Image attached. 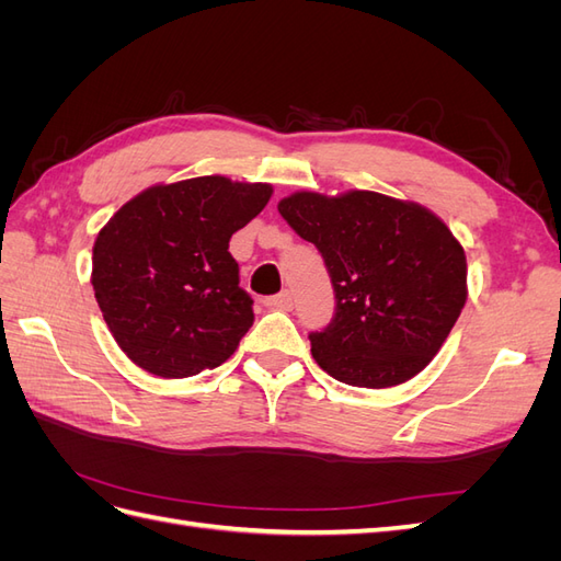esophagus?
<instances>
[{"label":"esophagus","mask_w":561,"mask_h":561,"mask_svg":"<svg viewBox=\"0 0 561 561\" xmlns=\"http://www.w3.org/2000/svg\"><path fill=\"white\" fill-rule=\"evenodd\" d=\"M264 307L276 309V311H290L293 309V293L283 290V293L274 295V297H268V299H264Z\"/></svg>","instance_id":"esophagus-1"}]
</instances>
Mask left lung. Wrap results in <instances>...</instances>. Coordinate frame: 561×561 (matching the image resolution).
<instances>
[{
    "label": "left lung",
    "instance_id": "obj_1",
    "mask_svg": "<svg viewBox=\"0 0 561 561\" xmlns=\"http://www.w3.org/2000/svg\"><path fill=\"white\" fill-rule=\"evenodd\" d=\"M278 213L318 248L334 318L311 332L316 363L336 381L390 388L443 348L468 297L466 252L428 208L377 192H297Z\"/></svg>",
    "mask_w": 561,
    "mask_h": 561
}]
</instances>
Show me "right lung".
Masks as SVG:
<instances>
[{
  "mask_svg": "<svg viewBox=\"0 0 561 561\" xmlns=\"http://www.w3.org/2000/svg\"><path fill=\"white\" fill-rule=\"evenodd\" d=\"M271 194V184L222 175L157 184L100 229L91 283L112 336L135 365L184 379L231 358L254 313L229 241Z\"/></svg>",
  "mask_w": 561,
  "mask_h": 561,
  "instance_id": "1",
  "label": "right lung"
}]
</instances>
